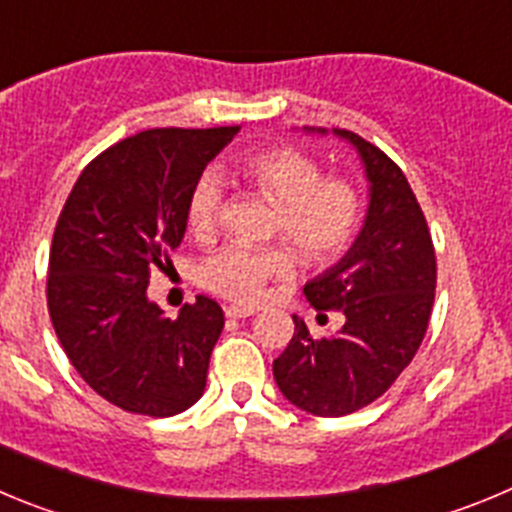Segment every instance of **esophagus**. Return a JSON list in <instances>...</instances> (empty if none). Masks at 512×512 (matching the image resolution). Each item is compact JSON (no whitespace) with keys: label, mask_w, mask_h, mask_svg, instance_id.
<instances>
[{"label":"esophagus","mask_w":512,"mask_h":512,"mask_svg":"<svg viewBox=\"0 0 512 512\" xmlns=\"http://www.w3.org/2000/svg\"><path fill=\"white\" fill-rule=\"evenodd\" d=\"M229 319H247V316H255L257 308L255 306H242V303H232V306L224 308Z\"/></svg>","instance_id":"obj_1"}]
</instances>
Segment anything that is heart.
Instances as JSON below:
<instances>
[{
    "label": "heart",
    "instance_id": "heart-1",
    "mask_svg": "<svg viewBox=\"0 0 512 512\" xmlns=\"http://www.w3.org/2000/svg\"><path fill=\"white\" fill-rule=\"evenodd\" d=\"M242 176L275 206L273 237H285L313 265H329L352 247L365 201L357 183L344 176H324L313 155L298 147L278 145L257 150L242 160ZM224 183L216 170H204L186 199V222L196 237H209L219 224ZM290 245L245 247L224 245L196 265V283L227 301L252 303L267 280L290 278L298 265Z\"/></svg>",
    "mask_w": 512,
    "mask_h": 512
}]
</instances>
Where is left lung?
<instances>
[{
  "mask_svg": "<svg viewBox=\"0 0 512 512\" xmlns=\"http://www.w3.org/2000/svg\"><path fill=\"white\" fill-rule=\"evenodd\" d=\"M334 132L362 155L370 209L352 250L303 293L319 313L342 311L344 326L313 339L293 316L296 331L273 362L280 393L324 418L347 416L388 393L421 347L436 290L434 239L403 170L354 132Z\"/></svg>",
  "mask_w": 512,
  "mask_h": 512,
  "instance_id": "8db88e82",
  "label": "left lung"
}]
</instances>
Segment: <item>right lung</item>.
<instances>
[{"label":"right lung","mask_w":512,"mask_h":512,"mask_svg":"<svg viewBox=\"0 0 512 512\" xmlns=\"http://www.w3.org/2000/svg\"><path fill=\"white\" fill-rule=\"evenodd\" d=\"M237 132H137L86 165L58 216L50 321L78 375L122 411L176 416L204 395L222 306L196 296L168 319L147 301V280L181 245L193 181Z\"/></svg>","instance_id":"obj_1"}]
</instances>
